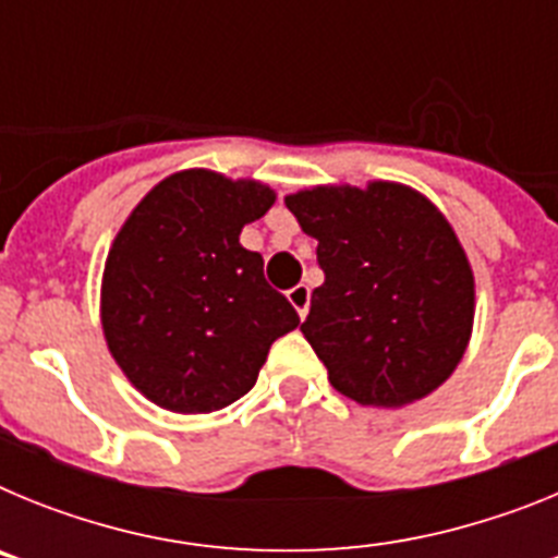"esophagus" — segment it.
I'll return each instance as SVG.
<instances>
[{"label": "esophagus", "mask_w": 558, "mask_h": 558, "mask_svg": "<svg viewBox=\"0 0 558 558\" xmlns=\"http://www.w3.org/2000/svg\"><path fill=\"white\" fill-rule=\"evenodd\" d=\"M288 299H290V304L295 307V313H299V318L304 322L310 313V288L307 284H295V288H290Z\"/></svg>", "instance_id": "obj_1"}]
</instances>
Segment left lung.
<instances>
[{"label": "left lung", "instance_id": "1", "mask_svg": "<svg viewBox=\"0 0 558 558\" xmlns=\"http://www.w3.org/2000/svg\"><path fill=\"white\" fill-rule=\"evenodd\" d=\"M318 240L324 284L304 338L335 391L402 408L461 363L475 318V279L445 215L411 186H315L284 198Z\"/></svg>", "mask_w": 558, "mask_h": 558}]
</instances>
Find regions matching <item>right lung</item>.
<instances>
[{
	"instance_id": "1",
	"label": "right lung",
	"mask_w": 558,
	"mask_h": 558,
	"mask_svg": "<svg viewBox=\"0 0 558 558\" xmlns=\"http://www.w3.org/2000/svg\"><path fill=\"white\" fill-rule=\"evenodd\" d=\"M256 181L175 172L120 229L102 274V332L125 377L172 413H211L254 388L299 313L240 231L274 206Z\"/></svg>"
}]
</instances>
